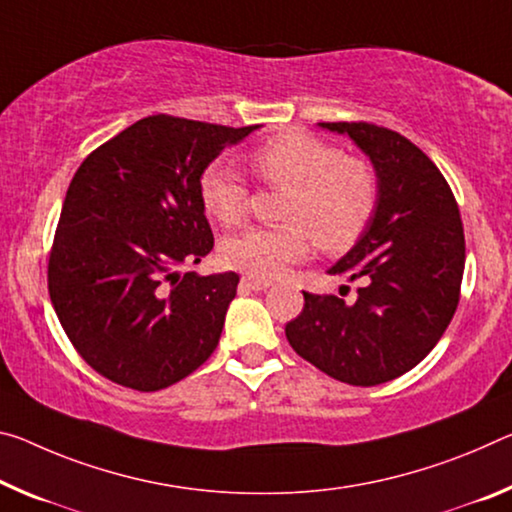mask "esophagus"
Instances as JSON below:
<instances>
[{"instance_id": "obj_1", "label": "esophagus", "mask_w": 512, "mask_h": 512, "mask_svg": "<svg viewBox=\"0 0 512 512\" xmlns=\"http://www.w3.org/2000/svg\"><path fill=\"white\" fill-rule=\"evenodd\" d=\"M273 285L271 280H262V278H255V275H243L241 278V287L246 289H253V291H266Z\"/></svg>"}]
</instances>
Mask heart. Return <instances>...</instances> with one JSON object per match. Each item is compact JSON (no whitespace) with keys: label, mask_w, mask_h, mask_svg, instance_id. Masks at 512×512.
<instances>
[{"label":"heart","mask_w":512,"mask_h":512,"mask_svg":"<svg viewBox=\"0 0 512 512\" xmlns=\"http://www.w3.org/2000/svg\"><path fill=\"white\" fill-rule=\"evenodd\" d=\"M253 161L266 182L291 189L282 214L291 225L250 227L227 239L223 259L234 269L273 280L310 255L314 239L326 250H346L369 225L378 180L367 161L344 157L307 132L275 136L259 145ZM200 198L218 223L234 225L246 214L248 186L232 164L216 161L202 173Z\"/></svg>","instance_id":"1"}]
</instances>
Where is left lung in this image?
Returning a JSON list of instances; mask_svg holds the SVG:
<instances>
[{
  "label": "left lung",
  "instance_id": "left-lung-1",
  "mask_svg": "<svg viewBox=\"0 0 512 512\" xmlns=\"http://www.w3.org/2000/svg\"><path fill=\"white\" fill-rule=\"evenodd\" d=\"M319 127L367 154L378 200L355 246L328 269L362 282L355 303L303 291V312L285 332L330 378L371 387L417 367L440 342L458 307L465 234L449 184L415 143L369 123Z\"/></svg>",
  "mask_w": 512,
  "mask_h": 512
}]
</instances>
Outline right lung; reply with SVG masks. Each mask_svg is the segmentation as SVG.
I'll return each instance as SVG.
<instances>
[{
  "label": "right lung",
  "instance_id": "obj_1",
  "mask_svg": "<svg viewBox=\"0 0 512 512\" xmlns=\"http://www.w3.org/2000/svg\"><path fill=\"white\" fill-rule=\"evenodd\" d=\"M255 129L148 116L72 177L47 285L72 346L104 378L157 392L214 353L239 275L182 266L214 248L202 173Z\"/></svg>",
  "mask_w": 512,
  "mask_h": 512
}]
</instances>
